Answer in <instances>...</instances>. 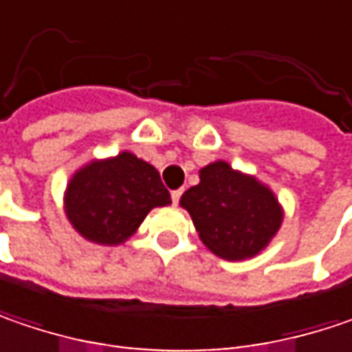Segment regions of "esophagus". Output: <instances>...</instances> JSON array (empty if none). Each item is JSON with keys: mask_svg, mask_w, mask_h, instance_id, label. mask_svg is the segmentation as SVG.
Listing matches in <instances>:
<instances>
[{"mask_svg": "<svg viewBox=\"0 0 352 352\" xmlns=\"http://www.w3.org/2000/svg\"><path fill=\"white\" fill-rule=\"evenodd\" d=\"M181 195H183V189H177V191L171 192V199H173V205L179 203V199H181Z\"/></svg>", "mask_w": 352, "mask_h": 352, "instance_id": "1", "label": "esophagus"}]
</instances>
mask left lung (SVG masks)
I'll return each mask as SVG.
<instances>
[{"instance_id": "obj_1", "label": "left lung", "mask_w": 352, "mask_h": 352, "mask_svg": "<svg viewBox=\"0 0 352 352\" xmlns=\"http://www.w3.org/2000/svg\"><path fill=\"white\" fill-rule=\"evenodd\" d=\"M199 185L183 192V206L201 242L228 262L254 258L278 234L283 206L276 192L256 175L212 161L199 171Z\"/></svg>"}]
</instances>
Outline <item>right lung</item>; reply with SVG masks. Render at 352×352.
Segmentation results:
<instances>
[{
    "label": "right lung",
    "instance_id": "obj_1",
    "mask_svg": "<svg viewBox=\"0 0 352 352\" xmlns=\"http://www.w3.org/2000/svg\"><path fill=\"white\" fill-rule=\"evenodd\" d=\"M171 205L160 171L131 151L92 160L67 183L63 206L70 226L100 246L128 242L149 210Z\"/></svg>",
    "mask_w": 352,
    "mask_h": 352
}]
</instances>
